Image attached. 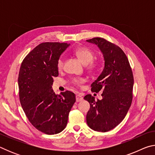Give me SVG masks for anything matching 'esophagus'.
<instances>
[{"mask_svg": "<svg viewBox=\"0 0 155 155\" xmlns=\"http://www.w3.org/2000/svg\"><path fill=\"white\" fill-rule=\"evenodd\" d=\"M83 100V98L80 95V94H77V95H76V101H77V102H81Z\"/></svg>", "mask_w": 155, "mask_h": 155, "instance_id": "1", "label": "esophagus"}]
</instances>
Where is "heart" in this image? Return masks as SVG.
<instances>
[{
  "instance_id": "heart-1",
  "label": "heart",
  "mask_w": 155,
  "mask_h": 155,
  "mask_svg": "<svg viewBox=\"0 0 155 155\" xmlns=\"http://www.w3.org/2000/svg\"><path fill=\"white\" fill-rule=\"evenodd\" d=\"M73 54L77 56L84 64H85L86 68L89 71H95L99 67L100 63L98 59H94V52L92 50L87 47H80L76 48L73 51ZM57 66L59 70H61L64 67V60L61 57H59L57 63ZM85 82L84 78H74L72 79V83L75 85L81 86L83 83Z\"/></svg>"
}]
</instances>
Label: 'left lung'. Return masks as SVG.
<instances>
[{
  "instance_id": "8db88e82",
  "label": "left lung",
  "mask_w": 155,
  "mask_h": 155,
  "mask_svg": "<svg viewBox=\"0 0 155 155\" xmlns=\"http://www.w3.org/2000/svg\"><path fill=\"white\" fill-rule=\"evenodd\" d=\"M87 41L101 49L104 68L91 85L93 92L103 91V99L95 101L91 94L84 97L90 104L86 120L94 130L107 132L117 127L127 115L132 103L134 78L127 57L118 46L102 38Z\"/></svg>"
}]
</instances>
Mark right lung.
<instances>
[{
	"instance_id": "add662e5",
	"label": "right lung",
	"mask_w": 155,
	"mask_h": 155,
	"mask_svg": "<svg viewBox=\"0 0 155 155\" xmlns=\"http://www.w3.org/2000/svg\"><path fill=\"white\" fill-rule=\"evenodd\" d=\"M69 44L43 42L23 59L18 75L20 104L34 127L47 135L59 133L66 127L75 94L65 91L57 95L52 90L58 77L57 63Z\"/></svg>"
}]
</instances>
